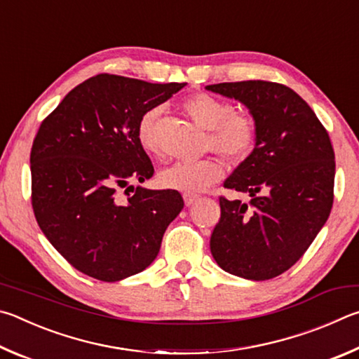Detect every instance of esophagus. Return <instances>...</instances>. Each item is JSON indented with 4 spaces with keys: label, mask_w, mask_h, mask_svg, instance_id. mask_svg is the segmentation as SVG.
I'll return each instance as SVG.
<instances>
[{
    "label": "esophagus",
    "mask_w": 359,
    "mask_h": 359,
    "mask_svg": "<svg viewBox=\"0 0 359 359\" xmlns=\"http://www.w3.org/2000/svg\"><path fill=\"white\" fill-rule=\"evenodd\" d=\"M183 198H184V203H186V206H191L194 202H197L198 196H196V194H184Z\"/></svg>",
    "instance_id": "34e87169"
}]
</instances>
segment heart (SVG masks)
<instances>
[{"label": "heart", "mask_w": 359, "mask_h": 359, "mask_svg": "<svg viewBox=\"0 0 359 359\" xmlns=\"http://www.w3.org/2000/svg\"><path fill=\"white\" fill-rule=\"evenodd\" d=\"M183 110L200 129L208 130V148L227 162H240L254 149L257 128L254 119L235 111L233 105L210 94H196L183 102ZM161 110L144 113L138 123V140L144 149L161 153ZM221 178L216 162H176L162 173L163 184L184 192H198Z\"/></svg>", "instance_id": "b5f03b06"}]
</instances>
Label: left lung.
<instances>
[{
  "label": "left lung",
  "instance_id": "left-lung-1",
  "mask_svg": "<svg viewBox=\"0 0 359 359\" xmlns=\"http://www.w3.org/2000/svg\"><path fill=\"white\" fill-rule=\"evenodd\" d=\"M252 113L255 148L224 187L249 203L219 197L211 254L224 271L266 280L287 271L316 240L334 200V149L325 126L292 88L265 80L208 85Z\"/></svg>",
  "mask_w": 359,
  "mask_h": 359
}]
</instances>
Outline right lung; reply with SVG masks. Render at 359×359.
Segmentation results:
<instances>
[{"instance_id":"1","label":"right lung","mask_w":359,"mask_h":359,"mask_svg":"<svg viewBox=\"0 0 359 359\" xmlns=\"http://www.w3.org/2000/svg\"><path fill=\"white\" fill-rule=\"evenodd\" d=\"M184 85L99 74L42 121L29 156L31 205L42 233L80 273L116 282L159 254L183 197L128 183L154 173L138 140L142 116Z\"/></svg>"}]
</instances>
